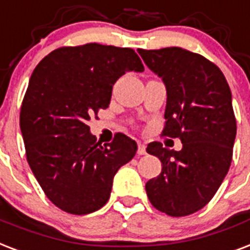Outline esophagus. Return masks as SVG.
I'll use <instances>...</instances> for the list:
<instances>
[{
    "label": "esophagus",
    "mask_w": 250,
    "mask_h": 250,
    "mask_svg": "<svg viewBox=\"0 0 250 250\" xmlns=\"http://www.w3.org/2000/svg\"><path fill=\"white\" fill-rule=\"evenodd\" d=\"M137 152H138V155H145L146 154V146L143 143H138V150H137Z\"/></svg>",
    "instance_id": "34e87169"
}]
</instances>
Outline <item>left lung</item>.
<instances>
[{
  "label": "left lung",
  "mask_w": 250,
  "mask_h": 250,
  "mask_svg": "<svg viewBox=\"0 0 250 250\" xmlns=\"http://www.w3.org/2000/svg\"><path fill=\"white\" fill-rule=\"evenodd\" d=\"M138 53L167 88L163 135L183 143L180 151L148 143L146 151L159 158L162 172L147 181V197L167 215H190L210 202L231 166L236 138L231 90L222 70L204 56L179 46Z\"/></svg>",
  "instance_id": "8db88e82"
}]
</instances>
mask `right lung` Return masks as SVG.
I'll return each instance as SVG.
<instances>
[{"label":"right lung","instance_id":"add662e5","mask_svg":"<svg viewBox=\"0 0 250 250\" xmlns=\"http://www.w3.org/2000/svg\"><path fill=\"white\" fill-rule=\"evenodd\" d=\"M143 70L131 48L96 42L55 49L35 67L21 131L32 173L63 211L84 215L103 208L116 172L134 158L135 141L117 133L113 142L102 145L87 121L108 108L121 75Z\"/></svg>","mask_w":250,"mask_h":250}]
</instances>
